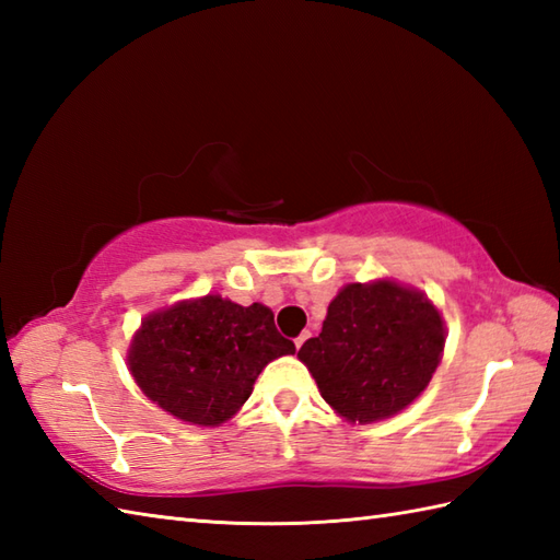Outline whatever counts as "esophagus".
I'll list each match as a JSON object with an SVG mask.
<instances>
[{
	"label": "esophagus",
	"instance_id": "34e87169",
	"mask_svg": "<svg viewBox=\"0 0 560 560\" xmlns=\"http://www.w3.org/2000/svg\"><path fill=\"white\" fill-rule=\"evenodd\" d=\"M305 339H311V331H303V335H301L299 339H295V349H301L303 343H305Z\"/></svg>",
	"mask_w": 560,
	"mask_h": 560
}]
</instances>
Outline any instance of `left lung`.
I'll list each match as a JSON object with an SVG mask.
<instances>
[{
  "instance_id": "left-lung-1",
  "label": "left lung",
  "mask_w": 560,
  "mask_h": 560,
  "mask_svg": "<svg viewBox=\"0 0 560 560\" xmlns=\"http://www.w3.org/2000/svg\"><path fill=\"white\" fill-rule=\"evenodd\" d=\"M445 347L440 313L395 281L351 283L327 307L319 337L299 359L347 421L389 419L431 383Z\"/></svg>"
}]
</instances>
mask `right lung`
<instances>
[{
  "label": "right lung",
  "mask_w": 560,
  "mask_h": 560,
  "mask_svg": "<svg viewBox=\"0 0 560 560\" xmlns=\"http://www.w3.org/2000/svg\"><path fill=\"white\" fill-rule=\"evenodd\" d=\"M295 353L269 307L221 295L177 303L147 317L129 349L141 392L175 419L219 425L243 407L269 361Z\"/></svg>",
  "instance_id": "right-lung-1"
}]
</instances>
